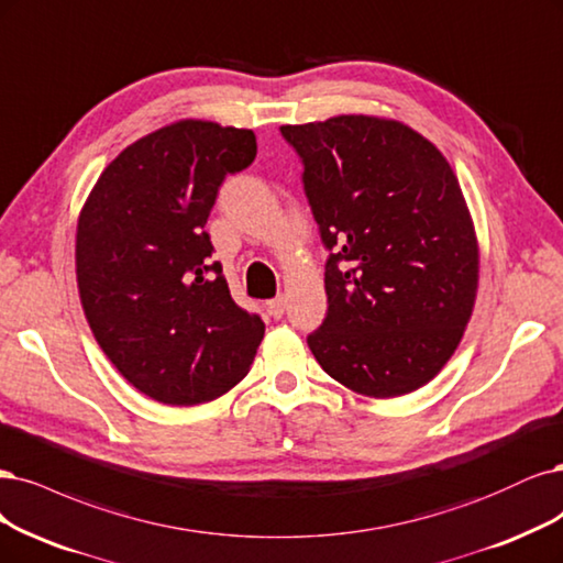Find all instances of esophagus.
<instances>
[{"label":"esophagus","instance_id":"obj_1","mask_svg":"<svg viewBox=\"0 0 563 563\" xmlns=\"http://www.w3.org/2000/svg\"><path fill=\"white\" fill-rule=\"evenodd\" d=\"M267 314L275 317V319H282L284 317V309H286V298L284 296H277L273 300H267Z\"/></svg>","mask_w":563,"mask_h":563}]
</instances>
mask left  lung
<instances>
[{
	"label": "left lung",
	"instance_id": "obj_1",
	"mask_svg": "<svg viewBox=\"0 0 563 563\" xmlns=\"http://www.w3.org/2000/svg\"><path fill=\"white\" fill-rule=\"evenodd\" d=\"M319 225L328 312L307 344L363 396L431 382L463 338L477 240L456 174L412 128L375 115L282 125Z\"/></svg>",
	"mask_w": 563,
	"mask_h": 563
}]
</instances>
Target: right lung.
I'll return each instance as SVG.
<instances>
[{"instance_id":"1","label":"right lung","mask_w":563,"mask_h":563,"mask_svg":"<svg viewBox=\"0 0 563 563\" xmlns=\"http://www.w3.org/2000/svg\"><path fill=\"white\" fill-rule=\"evenodd\" d=\"M256 134L179 121L130 144L97 179L76 230V279L90 331L134 389L165 405L230 391L265 323L232 300L207 235L228 174Z\"/></svg>"}]
</instances>
